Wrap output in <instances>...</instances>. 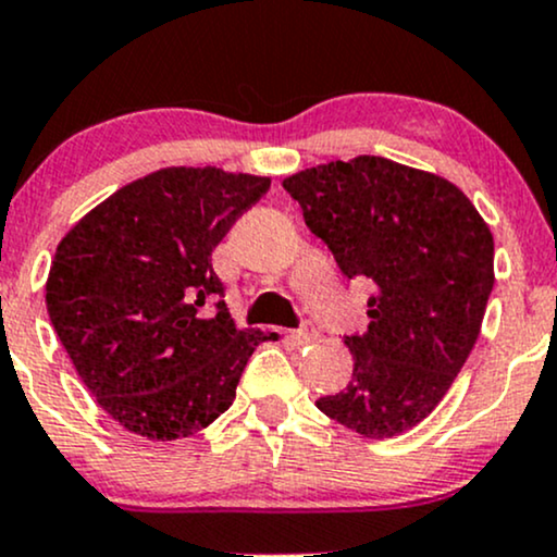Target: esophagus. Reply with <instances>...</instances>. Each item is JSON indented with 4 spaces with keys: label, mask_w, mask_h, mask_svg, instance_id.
<instances>
[{
    "label": "esophagus",
    "mask_w": 557,
    "mask_h": 557,
    "mask_svg": "<svg viewBox=\"0 0 557 557\" xmlns=\"http://www.w3.org/2000/svg\"><path fill=\"white\" fill-rule=\"evenodd\" d=\"M290 341L296 343V345L311 343V341H314V330H293L290 332Z\"/></svg>",
    "instance_id": "34e87169"
}]
</instances>
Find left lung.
<instances>
[{"label": "left lung", "mask_w": 557, "mask_h": 557, "mask_svg": "<svg viewBox=\"0 0 557 557\" xmlns=\"http://www.w3.org/2000/svg\"><path fill=\"white\" fill-rule=\"evenodd\" d=\"M304 222L348 280L369 277V327L345 337L354 376L317 408L387 440L421 424L469 359L495 285L490 225L458 185L385 157L285 177Z\"/></svg>", "instance_id": "obj_1"}]
</instances>
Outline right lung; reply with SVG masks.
Here are the masks:
<instances>
[{
  "mask_svg": "<svg viewBox=\"0 0 557 557\" xmlns=\"http://www.w3.org/2000/svg\"><path fill=\"white\" fill-rule=\"evenodd\" d=\"M270 177L162 168L123 185L67 230L47 277V311L75 372L127 432L190 437L233 406L243 369L270 341L238 330L212 251Z\"/></svg>",
  "mask_w": 557,
  "mask_h": 557,
  "instance_id": "right-lung-1",
  "label": "right lung"
}]
</instances>
